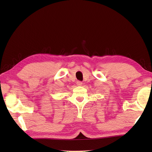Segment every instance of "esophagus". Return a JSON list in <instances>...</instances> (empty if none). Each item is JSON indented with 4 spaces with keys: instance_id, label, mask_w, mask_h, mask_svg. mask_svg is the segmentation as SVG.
I'll use <instances>...</instances> for the list:
<instances>
[{
    "instance_id": "34e87169",
    "label": "esophagus",
    "mask_w": 152,
    "mask_h": 152,
    "mask_svg": "<svg viewBox=\"0 0 152 152\" xmlns=\"http://www.w3.org/2000/svg\"><path fill=\"white\" fill-rule=\"evenodd\" d=\"M76 84H77V86H82V82H80V81H77V82H76Z\"/></svg>"
}]
</instances>
